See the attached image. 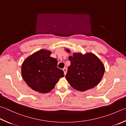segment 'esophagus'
<instances>
[{"label":"esophagus","mask_w":126,"mask_h":126,"mask_svg":"<svg viewBox=\"0 0 126 126\" xmlns=\"http://www.w3.org/2000/svg\"><path fill=\"white\" fill-rule=\"evenodd\" d=\"M63 70L64 72V75H66V74H67V68L66 67L64 68L63 69Z\"/></svg>","instance_id":"1"}]
</instances>
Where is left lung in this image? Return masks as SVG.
Wrapping results in <instances>:
<instances>
[{
  "mask_svg": "<svg viewBox=\"0 0 126 126\" xmlns=\"http://www.w3.org/2000/svg\"><path fill=\"white\" fill-rule=\"evenodd\" d=\"M65 51L70 53L69 49ZM70 65L66 79L75 90L85 91L94 88L101 80L105 66L101 60L93 53H74L69 57Z\"/></svg>",
  "mask_w": 126,
  "mask_h": 126,
  "instance_id": "8db88e82",
  "label": "left lung"
}]
</instances>
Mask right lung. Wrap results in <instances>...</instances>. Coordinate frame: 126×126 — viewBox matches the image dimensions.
<instances>
[{
	"mask_svg": "<svg viewBox=\"0 0 126 126\" xmlns=\"http://www.w3.org/2000/svg\"><path fill=\"white\" fill-rule=\"evenodd\" d=\"M51 54L49 50L41 49L26 58L22 64V78L37 92H49L59 79L64 77L63 71L57 67L58 61L50 57Z\"/></svg>",
	"mask_w": 126,
	"mask_h": 126,
	"instance_id": "right-lung-1",
	"label": "right lung"
}]
</instances>
